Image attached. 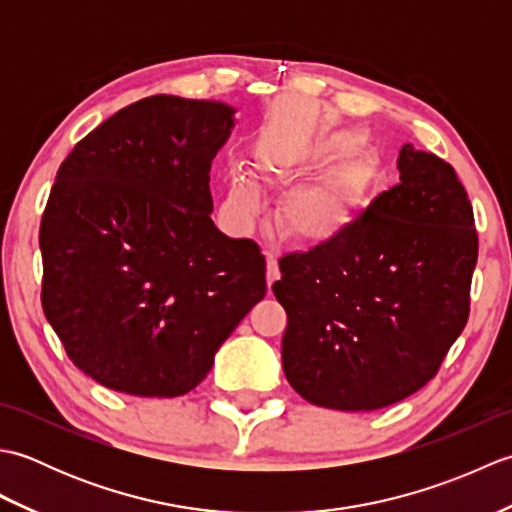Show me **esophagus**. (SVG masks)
<instances>
[{
  "label": "esophagus",
  "instance_id": "1",
  "mask_svg": "<svg viewBox=\"0 0 512 512\" xmlns=\"http://www.w3.org/2000/svg\"><path fill=\"white\" fill-rule=\"evenodd\" d=\"M266 262H268V266H266V281H268V288H270V286L275 284V281H279L281 273H279L277 259H275L273 253H270V250H266Z\"/></svg>",
  "mask_w": 512,
  "mask_h": 512
}]
</instances>
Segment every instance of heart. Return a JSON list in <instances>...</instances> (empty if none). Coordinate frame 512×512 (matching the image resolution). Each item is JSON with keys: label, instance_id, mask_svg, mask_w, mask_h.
I'll return each mask as SVG.
<instances>
[{"label": "heart", "instance_id": "b5f03b06", "mask_svg": "<svg viewBox=\"0 0 512 512\" xmlns=\"http://www.w3.org/2000/svg\"><path fill=\"white\" fill-rule=\"evenodd\" d=\"M363 134L352 129L295 140L264 154L259 160L262 178L281 187L310 176L330 162L356 154ZM376 180L372 167L361 160H345L323 176L290 189L281 198L275 222L290 244L303 250H321L352 231L374 198ZM228 209L237 217H250L259 209V189L244 171H233L228 182Z\"/></svg>", "mask_w": 512, "mask_h": 512}]
</instances>
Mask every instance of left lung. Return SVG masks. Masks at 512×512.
Segmentation results:
<instances>
[{
  "mask_svg": "<svg viewBox=\"0 0 512 512\" xmlns=\"http://www.w3.org/2000/svg\"><path fill=\"white\" fill-rule=\"evenodd\" d=\"M400 182L339 242L279 259L281 361L312 405L372 411L416 394L471 312L477 231L447 160L405 145Z\"/></svg>",
  "mask_w": 512,
  "mask_h": 512,
  "instance_id": "obj_1",
  "label": "left lung"
}]
</instances>
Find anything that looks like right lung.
I'll list each match as a JSON object with an SVG mask.
<instances>
[{"label": "right lung", "instance_id": "obj_1", "mask_svg": "<svg viewBox=\"0 0 512 512\" xmlns=\"http://www.w3.org/2000/svg\"><path fill=\"white\" fill-rule=\"evenodd\" d=\"M233 107L156 94L123 107L61 162L41 217V306L70 361L147 398L198 387L266 297L253 239L211 220V160Z\"/></svg>", "mask_w": 512, "mask_h": 512}]
</instances>
